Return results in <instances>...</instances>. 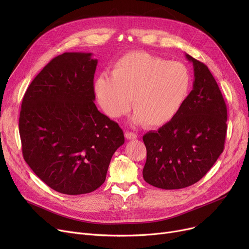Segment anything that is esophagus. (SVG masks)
Returning <instances> with one entry per match:
<instances>
[{
	"label": "esophagus",
	"instance_id": "34e87169",
	"mask_svg": "<svg viewBox=\"0 0 249 249\" xmlns=\"http://www.w3.org/2000/svg\"><path fill=\"white\" fill-rule=\"evenodd\" d=\"M125 137L128 139V140H132V139H136L137 138V135L133 132H129V131H126L125 132Z\"/></svg>",
	"mask_w": 249,
	"mask_h": 249
}]
</instances>
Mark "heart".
Wrapping results in <instances>:
<instances>
[{
	"label": "heart",
	"mask_w": 249,
	"mask_h": 249,
	"mask_svg": "<svg viewBox=\"0 0 249 249\" xmlns=\"http://www.w3.org/2000/svg\"><path fill=\"white\" fill-rule=\"evenodd\" d=\"M190 88L191 74L185 64L144 51L122 55L114 63L112 75H99L94 85L98 102L107 116L125 115L132 102L133 122L151 128L174 119L185 104Z\"/></svg>",
	"instance_id": "1"
}]
</instances>
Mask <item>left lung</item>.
Masks as SVG:
<instances>
[{"mask_svg": "<svg viewBox=\"0 0 249 249\" xmlns=\"http://www.w3.org/2000/svg\"><path fill=\"white\" fill-rule=\"evenodd\" d=\"M186 56L194 65L193 89L171 122L143 136V178L163 190L199 181L223 152L226 139L227 107L218 84L206 64Z\"/></svg>", "mask_w": 249, "mask_h": 249, "instance_id": "obj_1", "label": "left lung"}]
</instances>
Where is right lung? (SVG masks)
Listing matches in <instances>:
<instances>
[{
    "instance_id": "add662e5",
    "label": "right lung",
    "mask_w": 249,
    "mask_h": 249,
    "mask_svg": "<svg viewBox=\"0 0 249 249\" xmlns=\"http://www.w3.org/2000/svg\"><path fill=\"white\" fill-rule=\"evenodd\" d=\"M91 53L65 52L48 62L23 97L19 132L25 161L58 193L101 187L123 130L96 107Z\"/></svg>"
}]
</instances>
